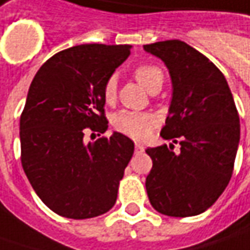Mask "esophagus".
<instances>
[{
    "instance_id": "esophagus-1",
    "label": "esophagus",
    "mask_w": 250,
    "mask_h": 250,
    "mask_svg": "<svg viewBox=\"0 0 250 250\" xmlns=\"http://www.w3.org/2000/svg\"><path fill=\"white\" fill-rule=\"evenodd\" d=\"M143 151H145V147H143L142 145H136V146H135V153L139 154V153H143Z\"/></svg>"
}]
</instances>
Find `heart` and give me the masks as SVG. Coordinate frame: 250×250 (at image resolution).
<instances>
[{"label": "heart", "mask_w": 250, "mask_h": 250, "mask_svg": "<svg viewBox=\"0 0 250 250\" xmlns=\"http://www.w3.org/2000/svg\"><path fill=\"white\" fill-rule=\"evenodd\" d=\"M133 76L136 81L147 90H151L164 82V73L161 68L154 63H142L133 69ZM103 97L107 103L115 100L117 97V83L114 76L107 78L103 84ZM112 128L125 136L135 140H145L151 135L156 126V120L149 112L140 111L121 110L111 117Z\"/></svg>", "instance_id": "b5f03b06"}]
</instances>
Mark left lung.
Listing matches in <instances>:
<instances>
[{
  "label": "left lung",
  "instance_id": "left-lung-1",
  "mask_svg": "<svg viewBox=\"0 0 250 250\" xmlns=\"http://www.w3.org/2000/svg\"><path fill=\"white\" fill-rule=\"evenodd\" d=\"M163 60L172 81V101L161 136L181 149L149 147L146 178L151 206L171 217H190L211 207L232 177L239 115L223 72L181 40L143 47Z\"/></svg>",
  "mask_w": 250,
  "mask_h": 250
}]
</instances>
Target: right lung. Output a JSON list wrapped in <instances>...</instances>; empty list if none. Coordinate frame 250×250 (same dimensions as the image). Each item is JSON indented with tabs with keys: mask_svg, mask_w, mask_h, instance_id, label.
Wrapping results in <instances>:
<instances>
[{
	"mask_svg": "<svg viewBox=\"0 0 250 250\" xmlns=\"http://www.w3.org/2000/svg\"><path fill=\"white\" fill-rule=\"evenodd\" d=\"M128 44H82L37 71L21 115V161L37 196L54 213L84 220L107 213L135 145L108 128L103 84L130 55ZM93 135V133H91Z\"/></svg>",
	"mask_w": 250,
	"mask_h": 250,
	"instance_id": "1",
	"label": "right lung"
}]
</instances>
